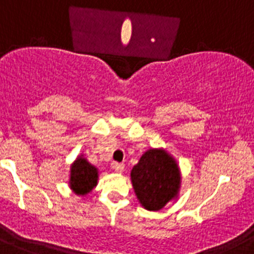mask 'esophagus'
I'll use <instances>...</instances> for the list:
<instances>
[{"mask_svg":"<svg viewBox=\"0 0 254 254\" xmlns=\"http://www.w3.org/2000/svg\"><path fill=\"white\" fill-rule=\"evenodd\" d=\"M112 169L116 170V172H123V169H125V164L113 161V163H112Z\"/></svg>","mask_w":254,"mask_h":254,"instance_id":"esophagus-1","label":"esophagus"}]
</instances>
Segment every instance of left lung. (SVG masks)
<instances>
[{
    "label": "left lung",
    "mask_w": 254,
    "mask_h": 254,
    "mask_svg": "<svg viewBox=\"0 0 254 254\" xmlns=\"http://www.w3.org/2000/svg\"><path fill=\"white\" fill-rule=\"evenodd\" d=\"M131 181L141 205L149 211H158L178 196L181 172L165 150L150 149L132 168Z\"/></svg>",
    "instance_id": "obj_1"
}]
</instances>
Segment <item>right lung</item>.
<instances>
[{
    "instance_id": "right-lung-1",
    "label": "right lung",
    "mask_w": 254,
    "mask_h": 254,
    "mask_svg": "<svg viewBox=\"0 0 254 254\" xmlns=\"http://www.w3.org/2000/svg\"><path fill=\"white\" fill-rule=\"evenodd\" d=\"M98 183V169L80 155L71 165L69 188L78 196H85Z\"/></svg>"
}]
</instances>
